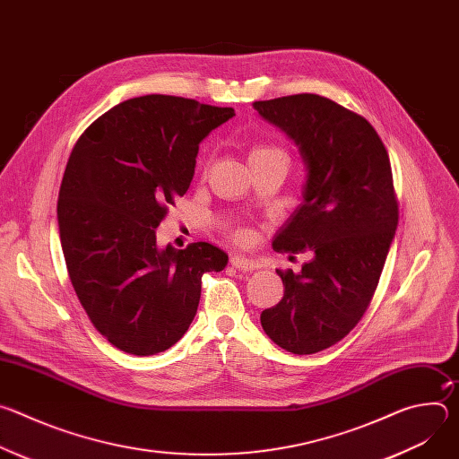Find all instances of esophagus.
Segmentation results:
<instances>
[{"mask_svg":"<svg viewBox=\"0 0 459 459\" xmlns=\"http://www.w3.org/2000/svg\"><path fill=\"white\" fill-rule=\"evenodd\" d=\"M230 264L238 271H255V269H259V264L255 259H250V257H245V255H239V254L230 257Z\"/></svg>","mask_w":459,"mask_h":459,"instance_id":"esophagus-1","label":"esophagus"}]
</instances>
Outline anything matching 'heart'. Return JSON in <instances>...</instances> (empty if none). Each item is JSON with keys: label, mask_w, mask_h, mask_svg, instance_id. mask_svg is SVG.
I'll return each mask as SVG.
<instances>
[{"label": "heart", "mask_w": 459, "mask_h": 459, "mask_svg": "<svg viewBox=\"0 0 459 459\" xmlns=\"http://www.w3.org/2000/svg\"><path fill=\"white\" fill-rule=\"evenodd\" d=\"M273 154H281V156H285L283 151L278 149V147H274V145L259 143V145H254V147L250 149V152H248V161H252V160H255V158H261V156H273ZM232 238H234L238 243H245V241L250 238V234H248V230H245V229H234V230H232Z\"/></svg>", "instance_id": "1"}]
</instances>
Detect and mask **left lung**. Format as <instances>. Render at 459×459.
<instances>
[{
	"label": "left lung",
	"instance_id": "left-lung-1",
	"mask_svg": "<svg viewBox=\"0 0 459 459\" xmlns=\"http://www.w3.org/2000/svg\"><path fill=\"white\" fill-rule=\"evenodd\" d=\"M298 145L303 204L274 236L278 252H310L301 273L276 271L278 305L261 312L267 336L292 354L343 340L363 317L398 227L386 149L359 114L317 94L254 101Z\"/></svg>",
	"mask_w": 459,
	"mask_h": 459
}]
</instances>
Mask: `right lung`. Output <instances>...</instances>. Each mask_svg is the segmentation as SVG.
Here are the masks:
<instances>
[{
  "label": "right lung",
  "instance_id": "1",
  "mask_svg": "<svg viewBox=\"0 0 459 459\" xmlns=\"http://www.w3.org/2000/svg\"><path fill=\"white\" fill-rule=\"evenodd\" d=\"M230 107L149 94L100 116L76 142L57 198L59 239L96 331L126 354L178 343L198 310L202 276L229 255L198 241L160 248L156 229L192 181L209 133Z\"/></svg>",
  "mask_w": 459,
  "mask_h": 459
}]
</instances>
